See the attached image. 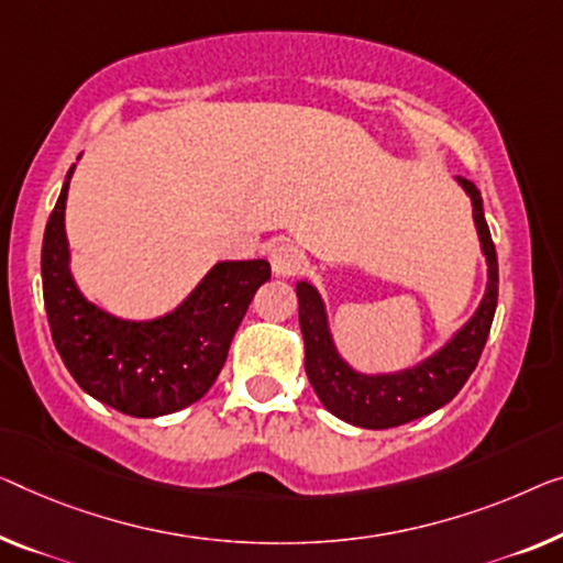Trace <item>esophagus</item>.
Returning a JSON list of instances; mask_svg holds the SVG:
<instances>
[{"label":"esophagus","mask_w":563,"mask_h":563,"mask_svg":"<svg viewBox=\"0 0 563 563\" xmlns=\"http://www.w3.org/2000/svg\"><path fill=\"white\" fill-rule=\"evenodd\" d=\"M303 263H306L303 250L292 245V242H278L271 253L273 273L278 275V278H290V275H296L300 267H303Z\"/></svg>","instance_id":"esophagus-1"}]
</instances>
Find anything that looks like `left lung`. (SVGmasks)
<instances>
[{"mask_svg": "<svg viewBox=\"0 0 563 563\" xmlns=\"http://www.w3.org/2000/svg\"><path fill=\"white\" fill-rule=\"evenodd\" d=\"M457 184L473 201V220L481 250L488 263V285L470 321L452 333L444 346L422 362L387 374L356 372L333 343L325 303L308 280L296 283L300 333L306 343V374L321 405L343 422L364 430H387L412 422L448 405L475 372L488 341L498 306V257L483 214V197L473 181L457 176Z\"/></svg>", "mask_w": 563, "mask_h": 563, "instance_id": "left-lung-1", "label": "left lung"}]
</instances>
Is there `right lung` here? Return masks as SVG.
I'll return each instance as SVG.
<instances>
[{"instance_id":"add662e5","label":"right lung","mask_w":563,"mask_h":563,"mask_svg":"<svg viewBox=\"0 0 563 563\" xmlns=\"http://www.w3.org/2000/svg\"><path fill=\"white\" fill-rule=\"evenodd\" d=\"M75 164L42 240V296L57 354L82 391L131 417L179 412L220 376L232 335L271 280L267 260H222L169 313L119 318L82 296L70 273L65 199Z\"/></svg>"}]
</instances>
